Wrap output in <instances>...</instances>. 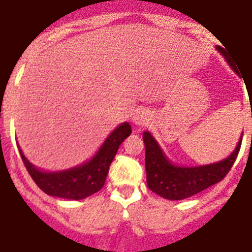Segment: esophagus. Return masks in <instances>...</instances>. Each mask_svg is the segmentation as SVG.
Segmentation results:
<instances>
[{
	"instance_id": "34e87169",
	"label": "esophagus",
	"mask_w": 252,
	"mask_h": 252,
	"mask_svg": "<svg viewBox=\"0 0 252 252\" xmlns=\"http://www.w3.org/2000/svg\"><path fill=\"white\" fill-rule=\"evenodd\" d=\"M152 120V115L148 110H138L136 114H134L132 122H133L134 126H148L149 122Z\"/></svg>"
}]
</instances>
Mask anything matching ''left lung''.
Returning <instances> with one entry per match:
<instances>
[{"instance_id": "1", "label": "left lung", "mask_w": 252, "mask_h": 252, "mask_svg": "<svg viewBox=\"0 0 252 252\" xmlns=\"http://www.w3.org/2000/svg\"><path fill=\"white\" fill-rule=\"evenodd\" d=\"M216 48L226 59L227 64L230 65L231 69L238 76H241L234 61L227 55L226 51L220 45H217ZM142 138L145 144V168L148 187L157 195L168 200L187 199L189 196L196 195L213 184L221 182L233 167V163L235 162V158L238 156L241 144H242V138H241L234 152L223 161L211 163V165L196 166V167H182V166L172 165L171 162L168 161L150 132H144Z\"/></svg>"}]
</instances>
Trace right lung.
<instances>
[{
    "mask_svg": "<svg viewBox=\"0 0 252 252\" xmlns=\"http://www.w3.org/2000/svg\"><path fill=\"white\" fill-rule=\"evenodd\" d=\"M132 133L128 123H123L107 137L98 153L86 163L57 172H45L31 165L19 149L27 171L41 191L61 199L82 200L102 189L119 146Z\"/></svg>",
    "mask_w": 252,
    "mask_h": 252,
    "instance_id": "obj_1",
    "label": "right lung"
}]
</instances>
